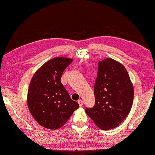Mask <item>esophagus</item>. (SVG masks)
<instances>
[{"label": "esophagus", "mask_w": 155, "mask_h": 155, "mask_svg": "<svg viewBox=\"0 0 155 155\" xmlns=\"http://www.w3.org/2000/svg\"><path fill=\"white\" fill-rule=\"evenodd\" d=\"M78 104H80V107H82V105H83V101H82V100H79V101H78Z\"/></svg>", "instance_id": "34e87169"}]
</instances>
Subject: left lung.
<instances>
[{"label": "left lung", "mask_w": 155, "mask_h": 155, "mask_svg": "<svg viewBox=\"0 0 155 155\" xmlns=\"http://www.w3.org/2000/svg\"><path fill=\"white\" fill-rule=\"evenodd\" d=\"M95 104L85 111L101 130L116 127L132 109L134 87L126 69L112 59L98 62L94 83Z\"/></svg>", "instance_id": "1"}]
</instances>
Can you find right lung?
Listing matches in <instances>:
<instances>
[{
  "label": "right lung",
  "instance_id": "add662e5",
  "mask_svg": "<svg viewBox=\"0 0 155 155\" xmlns=\"http://www.w3.org/2000/svg\"><path fill=\"white\" fill-rule=\"evenodd\" d=\"M72 61L68 58H54L44 64L30 81L29 110L35 120L46 128L62 127L79 107L61 81L63 71Z\"/></svg>",
  "mask_w": 155,
  "mask_h": 155
}]
</instances>
